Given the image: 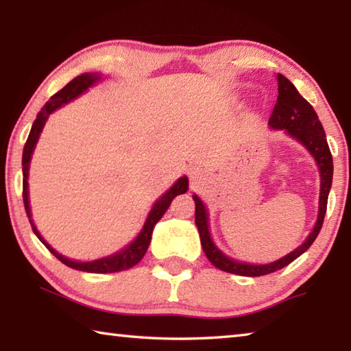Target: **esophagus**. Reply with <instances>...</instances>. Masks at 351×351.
<instances>
[{
    "mask_svg": "<svg viewBox=\"0 0 351 351\" xmlns=\"http://www.w3.org/2000/svg\"><path fill=\"white\" fill-rule=\"evenodd\" d=\"M199 176V173H198V170L197 169H190V180H197V178Z\"/></svg>",
    "mask_w": 351,
    "mask_h": 351,
    "instance_id": "34e87169",
    "label": "esophagus"
}]
</instances>
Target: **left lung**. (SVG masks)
Wrapping results in <instances>:
<instances>
[{
    "mask_svg": "<svg viewBox=\"0 0 351 351\" xmlns=\"http://www.w3.org/2000/svg\"><path fill=\"white\" fill-rule=\"evenodd\" d=\"M276 80L278 86V96L277 104L274 105V110H272V114L269 117L268 125L274 130H285V133L289 134L291 138H294L295 141H299L300 144L313 154L314 161L317 162V167L320 171L319 215L316 224H314L313 232L308 235V239L302 243L299 247L294 249L293 252L285 255L280 260H276L272 261V263L266 265L241 263V261H237L228 257V255H224L215 245H213L209 232V215H207L206 206L197 195H193L195 224H197L198 228L201 246H203L206 257L209 258V261L215 266V268L237 276L260 277L271 274V272H276L285 268V266L289 265L291 261L300 257V255L313 245L320 232V229H322L326 212V203H328V193L332 182V158L328 142H326L322 123H320L313 106L300 96L299 91L295 90V86L287 79V77L277 74Z\"/></svg>",
    "mask_w": 351,
    "mask_h": 351,
    "instance_id": "left-lung-1",
    "label": "left lung"
}]
</instances>
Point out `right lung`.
I'll return each mask as SVG.
<instances>
[{
	"label": "right lung",
	"mask_w": 351,
	"mask_h": 351,
	"mask_svg": "<svg viewBox=\"0 0 351 351\" xmlns=\"http://www.w3.org/2000/svg\"><path fill=\"white\" fill-rule=\"evenodd\" d=\"M100 80L99 74H93V73H86L82 75H77L75 79L71 80L66 86H63L60 91L56 93L45 104L43 108L37 114V119H35L31 128V133L27 136V141L25 144V150H23V201H25V209L27 213L29 221H31L34 234L38 237V240L43 243V245L49 249L51 254H54L56 257L64 263L69 268L73 269H79L83 272H94V274H108V272H119V271H125L133 268L134 265H138L139 261L144 257L148 245L152 241V234H153V228L156 226L159 219L162 218L165 210L169 209V206L171 203L176 195L186 193L189 189V180L187 176H182L178 180L173 186H171L167 192H165L161 198H159L156 203L153 204L150 213L144 223V228L139 232V235L136 237V240L130 243L128 246H125L121 251H117L116 254L108 255V257L99 258V260H93V261H75L63 257L62 254H58L56 249H52L47 243L45 241L43 237L40 235V232L35 228L34 221L31 219V206H29V190H27V176H29V164H31L32 159V153L34 148L37 145V141L40 138L41 130H43L45 123L47 121V117L52 111H56L57 108H60L62 105H66L71 100H74L75 97H79L82 93H85L88 88L93 86L94 83Z\"/></svg>",
	"instance_id": "add662e5"
}]
</instances>
